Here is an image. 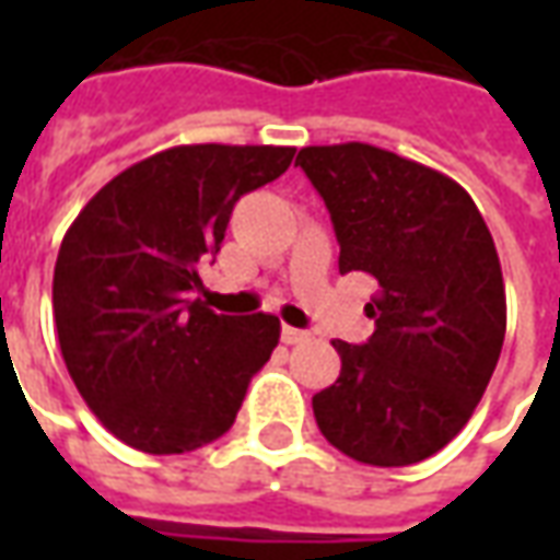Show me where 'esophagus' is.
<instances>
[{"mask_svg": "<svg viewBox=\"0 0 560 560\" xmlns=\"http://www.w3.org/2000/svg\"><path fill=\"white\" fill-rule=\"evenodd\" d=\"M305 339H308V332H305V329L281 327V341H284V345H300V341Z\"/></svg>", "mask_w": 560, "mask_h": 560, "instance_id": "esophagus-1", "label": "esophagus"}]
</instances>
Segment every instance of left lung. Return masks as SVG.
<instances>
[{"label":"left lung","instance_id":"8db88e82","mask_svg":"<svg viewBox=\"0 0 560 560\" xmlns=\"http://www.w3.org/2000/svg\"><path fill=\"white\" fill-rule=\"evenodd\" d=\"M296 164L324 197L339 272L381 284L365 345L332 341L336 384L320 389L317 429L345 456L401 468L446 446L489 387L506 332L492 233L458 183L369 147H305Z\"/></svg>","mask_w":560,"mask_h":560}]
</instances>
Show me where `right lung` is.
<instances>
[{
    "label": "right lung",
    "instance_id": "obj_1",
    "mask_svg": "<svg viewBox=\"0 0 560 560\" xmlns=\"http://www.w3.org/2000/svg\"><path fill=\"white\" fill-rule=\"evenodd\" d=\"M293 147H173L114 176L68 228L54 317L68 375L122 444L173 456L228 432L279 345L276 315H215L188 293L236 200L279 179Z\"/></svg>",
    "mask_w": 560,
    "mask_h": 560
}]
</instances>
